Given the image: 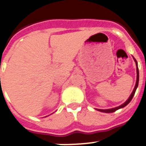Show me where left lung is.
<instances>
[{
  "label": "left lung",
  "instance_id": "obj_1",
  "mask_svg": "<svg viewBox=\"0 0 146 146\" xmlns=\"http://www.w3.org/2000/svg\"><path fill=\"white\" fill-rule=\"evenodd\" d=\"M134 60H135V62H136V66H137V81H136V84H135V88H134V90H133V92H132V94H131L130 97L129 98V99L127 100L125 102H124V104H122L121 106H119V107L114 108H111V109H106V110H102V109H98V111H101V112H104V113H113V112H115V111L119 110V109L121 108L125 107V106H127V105H128L129 103L130 102V101L132 100V98H133V96L135 95V91H136V89H137V86H138V83H139V70H138V67H137V61H136V60H135V58H134Z\"/></svg>",
  "mask_w": 146,
  "mask_h": 146
}]
</instances>
